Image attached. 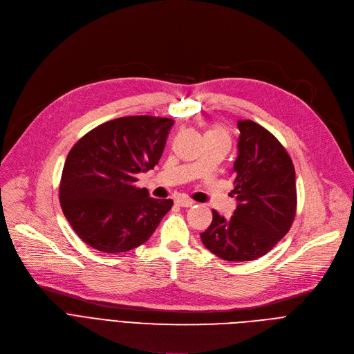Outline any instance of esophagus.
<instances>
[{"instance_id":"1","label":"esophagus","mask_w":354,"mask_h":354,"mask_svg":"<svg viewBox=\"0 0 354 354\" xmlns=\"http://www.w3.org/2000/svg\"><path fill=\"white\" fill-rule=\"evenodd\" d=\"M176 204H177L178 207H183V208H189V207L194 205V201L187 200V198H177V200H176Z\"/></svg>"}]
</instances>
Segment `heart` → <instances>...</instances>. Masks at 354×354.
I'll use <instances>...</instances> for the list:
<instances>
[{
    "mask_svg": "<svg viewBox=\"0 0 354 354\" xmlns=\"http://www.w3.org/2000/svg\"><path fill=\"white\" fill-rule=\"evenodd\" d=\"M205 136H218V138H223V139L229 140L227 132H226L223 128H221V127H214V128H211V129L207 132Z\"/></svg>",
    "mask_w": 354,
    "mask_h": 354,
    "instance_id": "b5f03b06",
    "label": "heart"
}]
</instances>
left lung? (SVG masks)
I'll return each mask as SVG.
<instances>
[{
    "mask_svg": "<svg viewBox=\"0 0 354 354\" xmlns=\"http://www.w3.org/2000/svg\"><path fill=\"white\" fill-rule=\"evenodd\" d=\"M233 194L238 207L226 219L212 209L201 233L204 246L227 261H250L268 253L290 230L297 212L295 170L279 139L261 125L239 121Z\"/></svg>",
    "mask_w": 354,
    "mask_h": 354,
    "instance_id": "left-lung-1",
    "label": "left lung"
}]
</instances>
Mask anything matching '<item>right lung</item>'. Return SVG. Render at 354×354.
<instances>
[{"instance_id": "obj_1", "label": "right lung", "mask_w": 354, "mask_h": 354, "mask_svg": "<svg viewBox=\"0 0 354 354\" xmlns=\"http://www.w3.org/2000/svg\"><path fill=\"white\" fill-rule=\"evenodd\" d=\"M174 121L149 115L108 121L67 154L59 197L63 214L86 245L122 253L143 245L171 209V200L149 197L135 185L163 154Z\"/></svg>"}]
</instances>
